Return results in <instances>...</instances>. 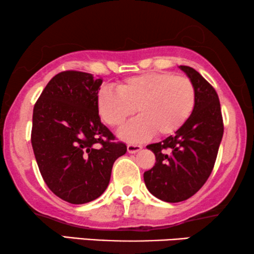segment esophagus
I'll return each mask as SVG.
<instances>
[{
  "mask_svg": "<svg viewBox=\"0 0 254 254\" xmlns=\"http://www.w3.org/2000/svg\"><path fill=\"white\" fill-rule=\"evenodd\" d=\"M142 149V145L140 144H133V143H129L127 145V150L129 154H135V152L140 151Z\"/></svg>",
  "mask_w": 254,
  "mask_h": 254,
  "instance_id": "obj_1",
  "label": "esophagus"
}]
</instances>
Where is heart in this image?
Listing matches in <instances>:
<instances>
[{"instance_id": "obj_1", "label": "heart", "mask_w": 254, "mask_h": 254, "mask_svg": "<svg viewBox=\"0 0 254 254\" xmlns=\"http://www.w3.org/2000/svg\"><path fill=\"white\" fill-rule=\"evenodd\" d=\"M196 93L192 81L173 72H149L125 79L118 91L103 88L97 97V109L105 124L118 127L136 112L121 128L120 137L131 142L144 141L157 134H173L186 123L194 106Z\"/></svg>"}]
</instances>
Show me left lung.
<instances>
[{
  "instance_id": "left-lung-1",
  "label": "left lung",
  "mask_w": 254,
  "mask_h": 254,
  "mask_svg": "<svg viewBox=\"0 0 254 254\" xmlns=\"http://www.w3.org/2000/svg\"><path fill=\"white\" fill-rule=\"evenodd\" d=\"M195 88V106L175 135L147 145L156 163L144 172L149 192L165 202L190 199L209 178L223 136L220 99L195 69L180 65Z\"/></svg>"
}]
</instances>
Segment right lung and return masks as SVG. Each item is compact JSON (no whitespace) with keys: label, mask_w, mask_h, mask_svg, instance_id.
<instances>
[{"label":"right lung","mask_w":254,"mask_h":254,"mask_svg":"<svg viewBox=\"0 0 254 254\" xmlns=\"http://www.w3.org/2000/svg\"><path fill=\"white\" fill-rule=\"evenodd\" d=\"M102 83L89 72H59L33 109L31 143L38 168L48 189L69 203L102 195L113 163L127 151L100 121L97 97Z\"/></svg>","instance_id":"1"}]
</instances>
